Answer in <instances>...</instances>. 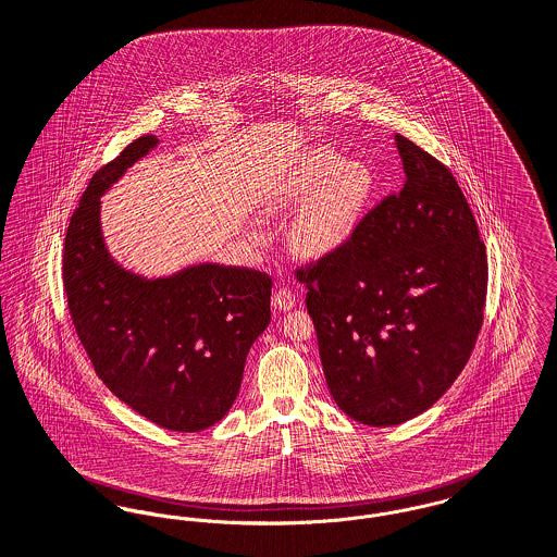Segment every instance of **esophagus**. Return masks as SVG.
Segmentation results:
<instances>
[{"label":"esophagus","instance_id":"esophagus-1","mask_svg":"<svg viewBox=\"0 0 557 557\" xmlns=\"http://www.w3.org/2000/svg\"><path fill=\"white\" fill-rule=\"evenodd\" d=\"M296 305V295L290 288H280L273 295V307L280 311H288Z\"/></svg>","mask_w":557,"mask_h":557}]
</instances>
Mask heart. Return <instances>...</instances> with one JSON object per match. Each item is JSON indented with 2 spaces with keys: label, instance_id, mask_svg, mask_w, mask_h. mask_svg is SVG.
<instances>
[{
  "label": "heart",
  "instance_id": "1",
  "mask_svg": "<svg viewBox=\"0 0 557 557\" xmlns=\"http://www.w3.org/2000/svg\"><path fill=\"white\" fill-rule=\"evenodd\" d=\"M372 196V176L360 162H343L341 156L318 149L298 164L264 197L261 212L277 216L296 210L290 223V246L298 255L322 259L345 248L366 214ZM262 242L261 231L252 233Z\"/></svg>",
  "mask_w": 557,
  "mask_h": 557
}]
</instances>
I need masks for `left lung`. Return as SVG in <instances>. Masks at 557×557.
I'll list each match as a JSON object with an SVG mask.
<instances>
[{
  "mask_svg": "<svg viewBox=\"0 0 557 557\" xmlns=\"http://www.w3.org/2000/svg\"><path fill=\"white\" fill-rule=\"evenodd\" d=\"M406 183L351 242L296 277L327 389L358 423L392 426L457 381L484 318L486 246L450 170L395 134Z\"/></svg>",
  "mask_w": 557,
  "mask_h": 557,
  "instance_id": "8db88e82",
  "label": "left lung"
}]
</instances>
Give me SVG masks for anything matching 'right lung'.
Masks as SVG:
<instances>
[{"label": "right lung", "mask_w": 557, "mask_h": 557, "mask_svg": "<svg viewBox=\"0 0 557 557\" xmlns=\"http://www.w3.org/2000/svg\"><path fill=\"white\" fill-rule=\"evenodd\" d=\"M158 145L140 136L92 176L66 230L63 284L109 392L151 423L191 433L230 412L248 351L271 322V277L214 262L147 277L111 257L100 197Z\"/></svg>", "instance_id": "right-lung-1"}]
</instances>
